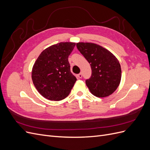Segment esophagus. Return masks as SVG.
<instances>
[{
  "label": "esophagus",
  "instance_id": "esophagus-1",
  "mask_svg": "<svg viewBox=\"0 0 150 150\" xmlns=\"http://www.w3.org/2000/svg\"><path fill=\"white\" fill-rule=\"evenodd\" d=\"M78 77L79 78H81L83 77V74H82V73H79L78 75Z\"/></svg>",
  "mask_w": 150,
  "mask_h": 150
}]
</instances>
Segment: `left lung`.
I'll list each match as a JSON object with an SVG mask.
<instances>
[{"mask_svg": "<svg viewBox=\"0 0 150 150\" xmlns=\"http://www.w3.org/2000/svg\"><path fill=\"white\" fill-rule=\"evenodd\" d=\"M76 46L91 67V76L86 81L90 92L98 98L112 94L119 86L121 78L117 59L108 49L96 44L78 42Z\"/></svg>", "mask_w": 150, "mask_h": 150, "instance_id": "left-lung-1", "label": "left lung"}]
</instances>
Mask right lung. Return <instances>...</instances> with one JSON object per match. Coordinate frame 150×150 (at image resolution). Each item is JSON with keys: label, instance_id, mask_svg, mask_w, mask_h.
Here are the masks:
<instances>
[{"label": "right lung", "instance_id": "add662e5", "mask_svg": "<svg viewBox=\"0 0 150 150\" xmlns=\"http://www.w3.org/2000/svg\"><path fill=\"white\" fill-rule=\"evenodd\" d=\"M76 43L59 42L44 49L35 61L32 79L38 92L51 101H61L69 94L77 80L71 73L68 57Z\"/></svg>", "mask_w": 150, "mask_h": 150}]
</instances>
